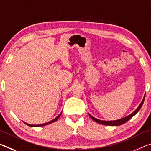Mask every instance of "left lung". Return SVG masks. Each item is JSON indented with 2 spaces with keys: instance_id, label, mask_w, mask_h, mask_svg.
Returning <instances> with one entry per match:
<instances>
[{
  "instance_id": "1",
  "label": "left lung",
  "mask_w": 151,
  "mask_h": 151,
  "mask_svg": "<svg viewBox=\"0 0 151 151\" xmlns=\"http://www.w3.org/2000/svg\"><path fill=\"white\" fill-rule=\"evenodd\" d=\"M145 95L144 98H143L142 99V101L141 102V104H140V106H138V107L137 109H136L133 112L132 114H131L130 115H129V116L125 117V118H124L122 119H118V120H114V121H103V120H100V119H98L97 118H94V117H93L91 116L89 114V116L91 118H92V119H93L95 122H96L99 123V124H104V125H107V126H119V125H122V124H123L124 123H126V122H128L129 119H131L132 117L134 116V115L137 113V112L139 111L141 107H142L143 103H144L145 101Z\"/></svg>"
}]
</instances>
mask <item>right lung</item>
<instances>
[{"mask_svg":"<svg viewBox=\"0 0 151 151\" xmlns=\"http://www.w3.org/2000/svg\"><path fill=\"white\" fill-rule=\"evenodd\" d=\"M61 114H62V112L58 116L56 117V118L55 119H52V121H50V122H47V123H45V124H38V125H31V124H27V123H25V122H24L25 123V124H27V125H28V126H45V125H47V124H51V123H53V122H56L57 119H58L59 118H60V116H61Z\"/></svg>","mask_w":151,"mask_h":151,"instance_id":"right-lung-1","label":"right lung"}]
</instances>
